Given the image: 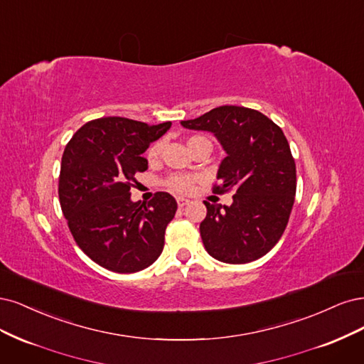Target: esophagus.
<instances>
[{"label":"esophagus","instance_id":"34e87169","mask_svg":"<svg viewBox=\"0 0 364 364\" xmlns=\"http://www.w3.org/2000/svg\"><path fill=\"white\" fill-rule=\"evenodd\" d=\"M177 204H178V207H184V205L189 204V199H186V198H177Z\"/></svg>","mask_w":364,"mask_h":364}]
</instances>
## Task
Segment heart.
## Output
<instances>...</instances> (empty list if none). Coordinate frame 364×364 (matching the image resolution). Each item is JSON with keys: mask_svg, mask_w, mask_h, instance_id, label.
<instances>
[{"mask_svg": "<svg viewBox=\"0 0 364 364\" xmlns=\"http://www.w3.org/2000/svg\"><path fill=\"white\" fill-rule=\"evenodd\" d=\"M201 140H205V137L201 136H191L187 139V145L189 148H193L196 144L201 142ZM161 149H163V144L161 140H157V142L152 144L148 151H146V159L149 163L156 161L160 154H161ZM196 183V177L195 175H187V173H173L171 177L166 178L165 184L166 187H169L171 191L173 192H178V193H187L193 189V184Z\"/></svg>", "mask_w": 364, "mask_h": 364, "instance_id": "heart-1", "label": "heart"}]
</instances>
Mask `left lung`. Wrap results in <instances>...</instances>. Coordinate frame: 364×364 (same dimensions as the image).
<instances>
[{"mask_svg": "<svg viewBox=\"0 0 364 364\" xmlns=\"http://www.w3.org/2000/svg\"><path fill=\"white\" fill-rule=\"evenodd\" d=\"M181 125L212 132L227 152L213 192L232 191V204L204 201L207 216L199 231L205 251L231 264L260 259L283 236L295 203L296 166L283 130L239 105H220Z\"/></svg>", "mask_w": 364, "mask_h": 364, "instance_id": "obj_1", "label": "left lung"}]
</instances>
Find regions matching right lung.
<instances>
[{
	"label": "right lung",
	"mask_w": 364,
	"mask_h": 364,
	"mask_svg": "<svg viewBox=\"0 0 364 364\" xmlns=\"http://www.w3.org/2000/svg\"><path fill=\"white\" fill-rule=\"evenodd\" d=\"M171 122L148 125L127 118L93 119L69 140L58 177V199L75 243L90 260L118 274L154 263L177 201L157 192L146 204L133 203L136 173L148 169L142 157Z\"/></svg>",
	"instance_id": "right-lung-1"
}]
</instances>
